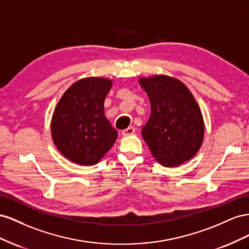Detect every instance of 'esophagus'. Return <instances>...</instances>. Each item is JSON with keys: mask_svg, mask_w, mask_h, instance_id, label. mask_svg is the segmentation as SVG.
Listing matches in <instances>:
<instances>
[{"mask_svg": "<svg viewBox=\"0 0 249 249\" xmlns=\"http://www.w3.org/2000/svg\"><path fill=\"white\" fill-rule=\"evenodd\" d=\"M134 132H136V128H134V127H132V126H130V127H128V128L124 129L122 131V134L124 137H127V136H130V134H133Z\"/></svg>", "mask_w": 249, "mask_h": 249, "instance_id": "obj_1", "label": "esophagus"}]
</instances>
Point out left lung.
<instances>
[{
	"label": "left lung",
	"instance_id": "8db88e82",
	"mask_svg": "<svg viewBox=\"0 0 249 249\" xmlns=\"http://www.w3.org/2000/svg\"><path fill=\"white\" fill-rule=\"evenodd\" d=\"M151 104L142 136L156 160L175 167L198 152L204 136L201 111L193 95L179 80L168 76L140 79Z\"/></svg>",
	"mask_w": 249,
	"mask_h": 249
}]
</instances>
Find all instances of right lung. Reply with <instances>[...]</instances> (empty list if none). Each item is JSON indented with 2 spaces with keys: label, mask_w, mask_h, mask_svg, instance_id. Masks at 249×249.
Here are the masks:
<instances>
[{
  "label": "right lung",
  "mask_w": 249,
  "mask_h": 249,
  "mask_svg": "<svg viewBox=\"0 0 249 249\" xmlns=\"http://www.w3.org/2000/svg\"><path fill=\"white\" fill-rule=\"evenodd\" d=\"M110 88L108 79L84 78L70 87L56 106L51 124L54 144L76 164H97L115 144L118 131L104 116Z\"/></svg>",
  "instance_id": "obj_1"
}]
</instances>
